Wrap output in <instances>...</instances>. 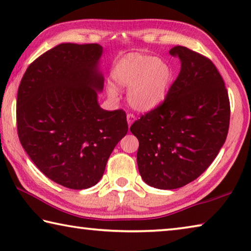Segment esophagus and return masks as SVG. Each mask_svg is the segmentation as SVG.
Instances as JSON below:
<instances>
[{
	"label": "esophagus",
	"mask_w": 251,
	"mask_h": 251,
	"mask_svg": "<svg viewBox=\"0 0 251 251\" xmlns=\"http://www.w3.org/2000/svg\"><path fill=\"white\" fill-rule=\"evenodd\" d=\"M134 120H135L134 114H132V113H128V114H126V121H128L129 126H130L131 125H132V123L134 122Z\"/></svg>",
	"instance_id": "1"
}]
</instances>
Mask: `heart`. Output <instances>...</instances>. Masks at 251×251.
<instances>
[{
    "instance_id": "b5f03b06",
    "label": "heart",
    "mask_w": 251,
    "mask_h": 251,
    "mask_svg": "<svg viewBox=\"0 0 251 251\" xmlns=\"http://www.w3.org/2000/svg\"><path fill=\"white\" fill-rule=\"evenodd\" d=\"M174 72L166 60L152 55L130 54L117 64L112 73L114 84L129 88L128 101L138 111L153 110L162 103L169 91ZM109 96L117 97V91L109 88Z\"/></svg>"
}]
</instances>
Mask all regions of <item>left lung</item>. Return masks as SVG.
<instances>
[{"label":"left lung","mask_w":251,"mask_h":251,"mask_svg":"<svg viewBox=\"0 0 251 251\" xmlns=\"http://www.w3.org/2000/svg\"><path fill=\"white\" fill-rule=\"evenodd\" d=\"M179 75L157 108L131 126L138 138L141 178L158 189H176L207 170L228 134L230 102L215 64L186 47H175Z\"/></svg>","instance_id":"1"}]
</instances>
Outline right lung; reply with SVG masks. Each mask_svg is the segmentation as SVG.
Listing matches in <instances>:
<instances>
[{
	"instance_id": "add662e5",
	"label": "right lung",
	"mask_w": 251,
	"mask_h": 251,
	"mask_svg": "<svg viewBox=\"0 0 251 251\" xmlns=\"http://www.w3.org/2000/svg\"><path fill=\"white\" fill-rule=\"evenodd\" d=\"M102 47L62 43L28 65L16 99V126L24 150L52 181L75 190L102 178L117 143L128 132L123 110L98 103L103 76Z\"/></svg>"
}]
</instances>
